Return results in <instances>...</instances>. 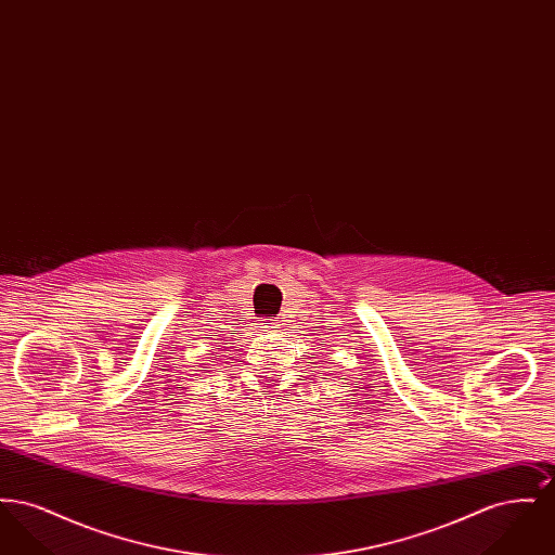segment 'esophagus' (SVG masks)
I'll list each match as a JSON object with an SVG mask.
<instances>
[{"label": "esophagus", "mask_w": 555, "mask_h": 555, "mask_svg": "<svg viewBox=\"0 0 555 555\" xmlns=\"http://www.w3.org/2000/svg\"><path fill=\"white\" fill-rule=\"evenodd\" d=\"M260 328H264V331H274V328H279V324H276V322H270V320H266L264 324H262Z\"/></svg>", "instance_id": "obj_1"}]
</instances>
